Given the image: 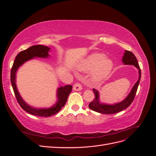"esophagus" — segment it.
Listing matches in <instances>:
<instances>
[{
    "label": "esophagus",
    "mask_w": 156,
    "mask_h": 156,
    "mask_svg": "<svg viewBox=\"0 0 156 156\" xmlns=\"http://www.w3.org/2000/svg\"><path fill=\"white\" fill-rule=\"evenodd\" d=\"M73 90H76V91L81 90H82V85L79 83H75L73 85Z\"/></svg>",
    "instance_id": "1"
}]
</instances>
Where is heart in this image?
Wrapping results in <instances>:
<instances>
[{
    "label": "heart",
    "mask_w": 156,
    "mask_h": 156,
    "mask_svg": "<svg viewBox=\"0 0 156 156\" xmlns=\"http://www.w3.org/2000/svg\"><path fill=\"white\" fill-rule=\"evenodd\" d=\"M113 62L105 58V55L102 53H94L80 63L77 68L80 71L87 72L93 70L92 80L94 82H100L107 77L113 68Z\"/></svg>",
    "instance_id": "obj_1"
}]
</instances>
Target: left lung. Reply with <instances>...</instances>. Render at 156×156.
Here are the masks:
<instances>
[{
    "mask_svg": "<svg viewBox=\"0 0 156 156\" xmlns=\"http://www.w3.org/2000/svg\"><path fill=\"white\" fill-rule=\"evenodd\" d=\"M122 62L126 65H133L134 66L139 69V77L138 81L136 82L133 88L131 89L129 95L126 97L125 100L120 103H117L114 105H107L103 104V103H100V102L99 101V92L96 89L93 88L94 93L95 94V98L94 99L93 101H92V102L90 103V104L88 105L89 108L92 111L101 113V114H115V113L124 110L125 108L128 107L131 104V103L133 102L140 80V69L139 67L137 59H136L133 53H131V51L126 50L125 51L123 58H122Z\"/></svg>",
    "mask_w": 156,
    "mask_h": 156,
    "instance_id": "8db88e82",
    "label": "left lung"
}]
</instances>
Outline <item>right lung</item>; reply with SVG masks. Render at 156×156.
<instances>
[{"label": "right lung", "mask_w": 156, "mask_h": 156, "mask_svg": "<svg viewBox=\"0 0 156 156\" xmlns=\"http://www.w3.org/2000/svg\"><path fill=\"white\" fill-rule=\"evenodd\" d=\"M50 48L41 45H37L31 46L30 48H28L26 50L21 51L16 57V60H14L12 68L11 69L10 80L13 90L14 94H15L17 101L23 110H25L27 112L35 116L49 117L53 116L56 113L58 112L62 107H63L66 103L67 101L69 94L72 90V85H66L64 87H61L57 90V99L58 101L56 104L52 107L49 108H36L30 107L27 104L25 101L23 100L21 97L20 93H19L16 84V72L19 67L27 62L34 57L40 58H47L49 56L48 52Z\"/></svg>", "instance_id": "right-lung-1"}]
</instances>
